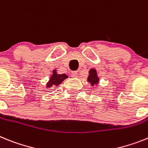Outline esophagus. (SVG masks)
<instances>
[{"label":"esophagus","mask_w":148,"mask_h":148,"mask_svg":"<svg viewBox=\"0 0 148 148\" xmlns=\"http://www.w3.org/2000/svg\"><path fill=\"white\" fill-rule=\"evenodd\" d=\"M71 77H77L78 73L77 72V71H72V72H71Z\"/></svg>","instance_id":"obj_1"}]
</instances>
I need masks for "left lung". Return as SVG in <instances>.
<instances>
[{
  "instance_id": "obj_1",
  "label": "left lung",
  "mask_w": 148,
  "mask_h": 148,
  "mask_svg": "<svg viewBox=\"0 0 148 148\" xmlns=\"http://www.w3.org/2000/svg\"><path fill=\"white\" fill-rule=\"evenodd\" d=\"M87 80L88 83H90L92 86H97L100 82V79L99 77L97 76V73L96 69H91L88 71V76L87 77Z\"/></svg>"
}]
</instances>
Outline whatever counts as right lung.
Wrapping results in <instances>:
<instances>
[{"label":"right lung","mask_w":148,"mask_h":148,"mask_svg":"<svg viewBox=\"0 0 148 148\" xmlns=\"http://www.w3.org/2000/svg\"><path fill=\"white\" fill-rule=\"evenodd\" d=\"M68 77H68L66 74H60L57 73L56 69H55V70H53L52 75L50 77L49 80H48V82L46 83L45 88H51V87L54 88V87L56 86H60V85Z\"/></svg>","instance_id":"1"}]
</instances>
